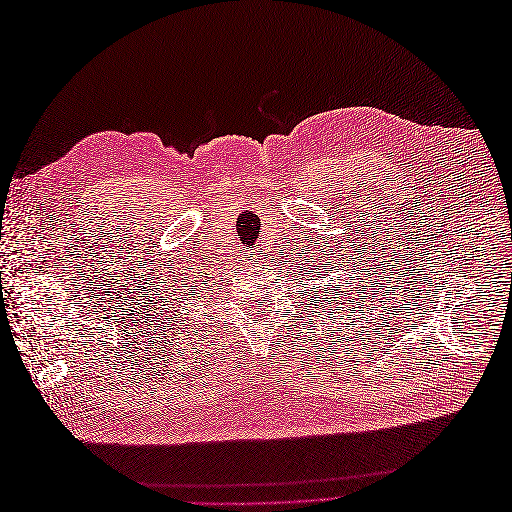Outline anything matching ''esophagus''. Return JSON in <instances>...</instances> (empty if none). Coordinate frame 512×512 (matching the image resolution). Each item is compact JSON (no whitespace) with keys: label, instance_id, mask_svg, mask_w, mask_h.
<instances>
[{"label":"esophagus","instance_id":"1","mask_svg":"<svg viewBox=\"0 0 512 512\" xmlns=\"http://www.w3.org/2000/svg\"><path fill=\"white\" fill-rule=\"evenodd\" d=\"M254 258H256V260H258V258H265V256H262V254H260V252H258V254H256V256H254Z\"/></svg>","mask_w":512,"mask_h":512}]
</instances>
